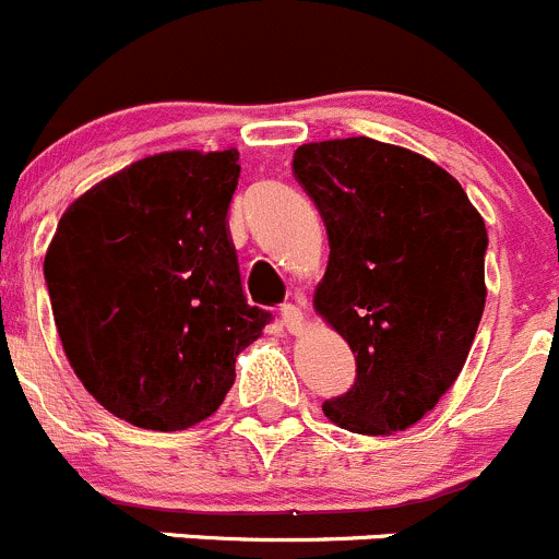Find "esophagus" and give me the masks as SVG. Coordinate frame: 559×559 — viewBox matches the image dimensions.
Here are the masks:
<instances>
[{"mask_svg":"<svg viewBox=\"0 0 559 559\" xmlns=\"http://www.w3.org/2000/svg\"><path fill=\"white\" fill-rule=\"evenodd\" d=\"M282 323H285V329L290 331V334H301L304 331L301 307H296V304H285V307H282Z\"/></svg>","mask_w":559,"mask_h":559,"instance_id":"34e87169","label":"esophagus"}]
</instances>
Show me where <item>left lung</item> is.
<instances>
[{
  "label": "left lung",
  "mask_w": 559,
  "mask_h": 559,
  "mask_svg": "<svg viewBox=\"0 0 559 559\" xmlns=\"http://www.w3.org/2000/svg\"><path fill=\"white\" fill-rule=\"evenodd\" d=\"M293 174L329 234L314 312L350 345L356 383L323 402L356 435L411 429L454 385L486 304V225L432 159L374 138L304 143Z\"/></svg>",
  "instance_id": "8db88e82"
}]
</instances>
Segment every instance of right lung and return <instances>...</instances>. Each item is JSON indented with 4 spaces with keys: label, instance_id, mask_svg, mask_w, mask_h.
<instances>
[{
    "label": "right lung",
    "instance_id": "obj_1",
    "mask_svg": "<svg viewBox=\"0 0 559 559\" xmlns=\"http://www.w3.org/2000/svg\"><path fill=\"white\" fill-rule=\"evenodd\" d=\"M239 152H163L75 198L46 252L70 367L121 421L201 424L236 380V356L272 314L247 304L228 206Z\"/></svg>",
    "mask_w": 559,
    "mask_h": 559
}]
</instances>
